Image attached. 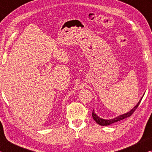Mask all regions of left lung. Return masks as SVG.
<instances>
[{
	"label": "left lung",
	"instance_id": "left-lung-1",
	"mask_svg": "<svg viewBox=\"0 0 152 152\" xmlns=\"http://www.w3.org/2000/svg\"><path fill=\"white\" fill-rule=\"evenodd\" d=\"M143 96L141 97V99L140 100V101L138 102V103L136 104V106L134 107V108H133V109L131 110L130 111H129L127 113H125V114H123L121 115H119V116L115 117V118H114V119H102V118H100L99 117H98L97 115H96V113H94V110H92V118H93L94 120L98 123V124L100 125H102V126L109 125L110 124H113V123H116L117 121H121V120H123V119H125V118H127L129 117H130L131 115L133 114V112H134L135 110V109H137V108L138 107L139 104H140V102L141 101V99H142Z\"/></svg>",
	"mask_w": 152,
	"mask_h": 152
}]
</instances>
